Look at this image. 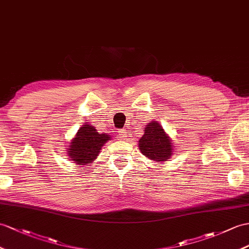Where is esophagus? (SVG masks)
Here are the masks:
<instances>
[{
	"label": "esophagus",
	"instance_id": "esophagus-1",
	"mask_svg": "<svg viewBox=\"0 0 249 249\" xmlns=\"http://www.w3.org/2000/svg\"><path fill=\"white\" fill-rule=\"evenodd\" d=\"M118 135L120 136V138L125 139L126 137H128V132H126V130H124V129H120L118 131Z\"/></svg>",
	"mask_w": 249,
	"mask_h": 249
}]
</instances>
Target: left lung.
<instances>
[{"label": "left lung", "instance_id": "left-lung-1", "mask_svg": "<svg viewBox=\"0 0 249 249\" xmlns=\"http://www.w3.org/2000/svg\"><path fill=\"white\" fill-rule=\"evenodd\" d=\"M138 143L141 152L152 160L165 161L173 154L170 138L156 121H152L145 126L144 134Z\"/></svg>", "mask_w": 249, "mask_h": 249}]
</instances>
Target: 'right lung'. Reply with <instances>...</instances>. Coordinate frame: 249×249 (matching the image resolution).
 Listing matches in <instances>:
<instances>
[{"mask_svg":"<svg viewBox=\"0 0 249 249\" xmlns=\"http://www.w3.org/2000/svg\"><path fill=\"white\" fill-rule=\"evenodd\" d=\"M110 139V135L97 132L93 125H83L70 144V159L78 165L92 162L98 156L102 145Z\"/></svg>","mask_w":249,"mask_h":249,"instance_id":"obj_1","label":"right lung"}]
</instances>
